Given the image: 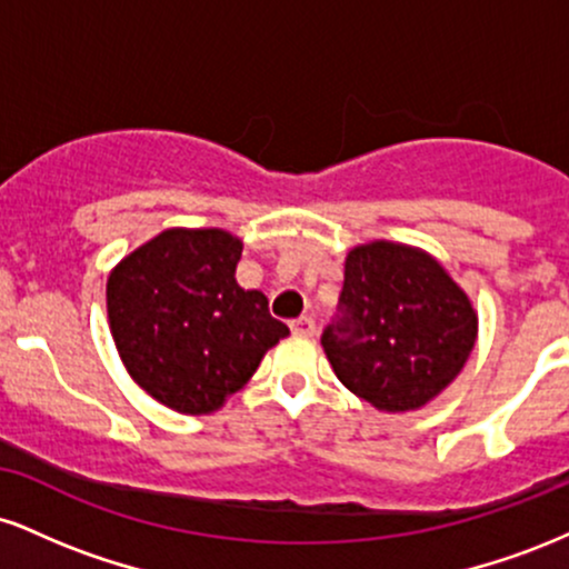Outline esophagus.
Segmentation results:
<instances>
[{"label": "esophagus", "instance_id": "34e87169", "mask_svg": "<svg viewBox=\"0 0 569 569\" xmlns=\"http://www.w3.org/2000/svg\"><path fill=\"white\" fill-rule=\"evenodd\" d=\"M291 331H293V335L312 337V335H316V321H312L310 316H302V318H297V321H291Z\"/></svg>", "mask_w": 569, "mask_h": 569}]
</instances>
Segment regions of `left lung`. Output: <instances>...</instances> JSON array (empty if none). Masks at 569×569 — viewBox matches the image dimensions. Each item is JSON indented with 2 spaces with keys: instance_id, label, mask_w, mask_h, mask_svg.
<instances>
[{
  "instance_id": "8db88e82",
  "label": "left lung",
  "mask_w": 569,
  "mask_h": 569,
  "mask_svg": "<svg viewBox=\"0 0 569 569\" xmlns=\"http://www.w3.org/2000/svg\"><path fill=\"white\" fill-rule=\"evenodd\" d=\"M473 342L466 291L426 251L377 240L348 253L321 345L350 393L385 411L426 407L460 375Z\"/></svg>"
}]
</instances>
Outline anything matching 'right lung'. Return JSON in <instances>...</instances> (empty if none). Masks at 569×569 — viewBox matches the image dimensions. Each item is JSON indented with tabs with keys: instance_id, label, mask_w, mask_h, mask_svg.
Listing matches in <instances>:
<instances>
[{
	"instance_id": "1",
	"label": "right lung",
	"mask_w": 569,
	"mask_h": 569,
	"mask_svg": "<svg viewBox=\"0 0 569 569\" xmlns=\"http://www.w3.org/2000/svg\"><path fill=\"white\" fill-rule=\"evenodd\" d=\"M243 243L224 230H166L114 267L109 326L122 363L160 403L208 415L251 380L289 326L234 280Z\"/></svg>"
}]
</instances>
